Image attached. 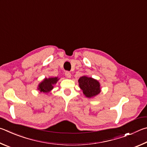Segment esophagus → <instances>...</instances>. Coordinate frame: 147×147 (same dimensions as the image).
<instances>
[{
	"instance_id": "1",
	"label": "esophagus",
	"mask_w": 147,
	"mask_h": 147,
	"mask_svg": "<svg viewBox=\"0 0 147 147\" xmlns=\"http://www.w3.org/2000/svg\"><path fill=\"white\" fill-rule=\"evenodd\" d=\"M65 76L67 78H71V76L70 72H69V71L65 72Z\"/></svg>"
}]
</instances>
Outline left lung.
Instances as JSON below:
<instances>
[{
	"mask_svg": "<svg viewBox=\"0 0 147 147\" xmlns=\"http://www.w3.org/2000/svg\"><path fill=\"white\" fill-rule=\"evenodd\" d=\"M79 85L86 97L91 98L101 92L100 84L96 79L87 76L81 77L78 80Z\"/></svg>",
	"mask_w": 147,
	"mask_h": 147,
	"instance_id": "8db88e82",
	"label": "left lung"
}]
</instances>
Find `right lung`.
Listing matches in <instances>:
<instances>
[{
    "label": "right lung",
    "instance_id": "obj_1",
    "mask_svg": "<svg viewBox=\"0 0 147 147\" xmlns=\"http://www.w3.org/2000/svg\"><path fill=\"white\" fill-rule=\"evenodd\" d=\"M59 79H58L57 77L48 79L45 78L38 84L37 90H38L40 92H42V93L47 94L53 88V85L57 83Z\"/></svg>",
    "mask_w": 147,
    "mask_h": 147
}]
</instances>
